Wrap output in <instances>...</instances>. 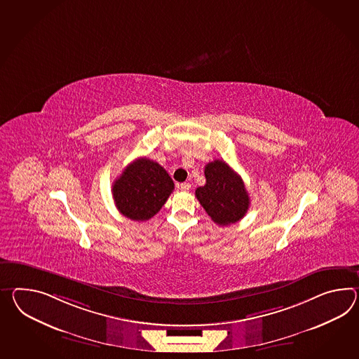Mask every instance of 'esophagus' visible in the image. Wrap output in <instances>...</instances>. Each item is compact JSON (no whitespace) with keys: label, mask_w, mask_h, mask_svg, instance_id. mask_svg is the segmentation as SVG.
<instances>
[{"label":"esophagus","mask_w":359,"mask_h":359,"mask_svg":"<svg viewBox=\"0 0 359 359\" xmlns=\"http://www.w3.org/2000/svg\"><path fill=\"white\" fill-rule=\"evenodd\" d=\"M177 188H179V189H182V191H184V192H188V191H189V189H191V184H189V183L179 184V185H177Z\"/></svg>","instance_id":"esophagus-1"}]
</instances>
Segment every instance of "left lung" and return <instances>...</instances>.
I'll return each mask as SVG.
<instances>
[{
  "label": "left lung",
  "mask_w": 359,
  "mask_h": 359,
  "mask_svg": "<svg viewBox=\"0 0 359 359\" xmlns=\"http://www.w3.org/2000/svg\"><path fill=\"white\" fill-rule=\"evenodd\" d=\"M206 184L196 189L202 208L219 226H228L244 218L249 196L241 176L224 161L215 159L205 167Z\"/></svg>",
  "instance_id": "obj_1"
}]
</instances>
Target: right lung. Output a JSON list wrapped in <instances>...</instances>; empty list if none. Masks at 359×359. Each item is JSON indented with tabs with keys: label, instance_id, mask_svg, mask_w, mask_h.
<instances>
[{
	"label": "right lung",
	"instance_id": "1",
	"mask_svg": "<svg viewBox=\"0 0 359 359\" xmlns=\"http://www.w3.org/2000/svg\"><path fill=\"white\" fill-rule=\"evenodd\" d=\"M172 191L174 182L166 170L148 158H139L126 167L111 189L119 212L137 222L153 218Z\"/></svg>",
	"mask_w": 359,
	"mask_h": 359
}]
</instances>
